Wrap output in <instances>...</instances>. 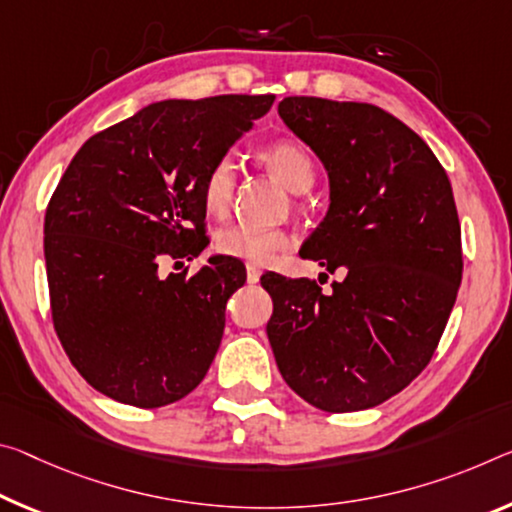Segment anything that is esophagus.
I'll return each mask as SVG.
<instances>
[{
	"label": "esophagus",
	"instance_id": "34e87169",
	"mask_svg": "<svg viewBox=\"0 0 512 512\" xmlns=\"http://www.w3.org/2000/svg\"><path fill=\"white\" fill-rule=\"evenodd\" d=\"M246 273H248L250 285H255V282H259V278H262V271H259V266H255V264H248Z\"/></svg>",
	"mask_w": 512,
	"mask_h": 512
}]
</instances>
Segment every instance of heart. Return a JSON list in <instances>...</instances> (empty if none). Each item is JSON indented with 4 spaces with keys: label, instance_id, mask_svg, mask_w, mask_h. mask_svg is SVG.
<instances>
[{
    "label": "heart",
    "instance_id": "1",
    "mask_svg": "<svg viewBox=\"0 0 512 512\" xmlns=\"http://www.w3.org/2000/svg\"><path fill=\"white\" fill-rule=\"evenodd\" d=\"M257 159L266 170L287 186L291 193H305L312 189L316 168L310 154L294 141H275L259 148ZM237 189V168L230 157L216 159L202 177L200 196L202 205L212 216H225L232 205ZM291 246V234L285 230H262L246 223L227 225L216 234L218 253L237 257L250 264H269L275 255Z\"/></svg>",
    "mask_w": 512,
    "mask_h": 512
}]
</instances>
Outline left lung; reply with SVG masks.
<instances>
[{
    "label": "left lung",
    "instance_id": "8db88e82",
    "mask_svg": "<svg viewBox=\"0 0 512 512\" xmlns=\"http://www.w3.org/2000/svg\"><path fill=\"white\" fill-rule=\"evenodd\" d=\"M278 113L328 173V212L300 248L328 273L264 275L266 335L285 383L326 412L380 405L415 380L440 342L462 278L451 182L433 150L362 102L285 97Z\"/></svg>",
    "mask_w": 512,
    "mask_h": 512
}]
</instances>
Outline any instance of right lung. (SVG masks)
<instances>
[{"instance_id": "add662e5", "label": "right lung", "mask_w": 512, "mask_h": 512, "mask_svg": "<svg viewBox=\"0 0 512 512\" xmlns=\"http://www.w3.org/2000/svg\"><path fill=\"white\" fill-rule=\"evenodd\" d=\"M275 95L161 100L88 139L45 214L54 328L70 362L109 399L161 408L193 392L216 358L225 305L246 275L212 255L161 278V255L198 257L202 177Z\"/></svg>"}]
</instances>
